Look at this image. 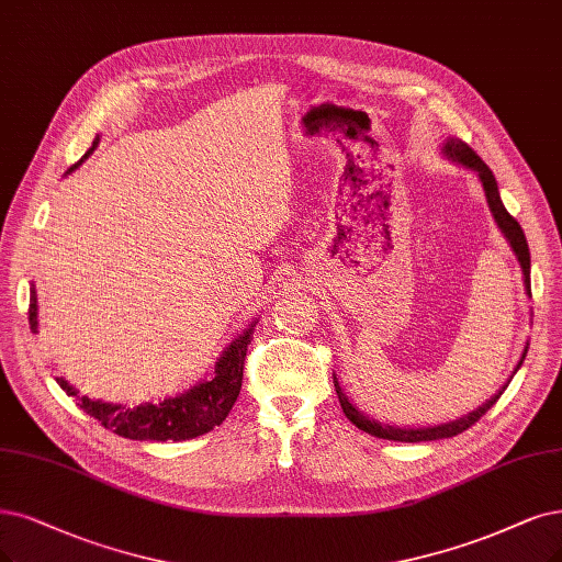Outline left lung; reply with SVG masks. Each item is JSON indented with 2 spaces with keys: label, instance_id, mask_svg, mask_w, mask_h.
Listing matches in <instances>:
<instances>
[{
  "label": "left lung",
  "instance_id": "left-lung-1",
  "mask_svg": "<svg viewBox=\"0 0 562 562\" xmlns=\"http://www.w3.org/2000/svg\"><path fill=\"white\" fill-rule=\"evenodd\" d=\"M442 153L447 155V159H451V161H456V164H461V166H465V169H472V171H476V176H480V180H482V184H484V192H486V201H488L491 213H493L497 226H501V232L505 234V238L509 240V245H512V249H514V255H516L518 263H521V268H524V278H526L524 282H526V289H528V294H530V249H528V240H526V234H524L521 224H518V222L507 213V207L503 205V199H501V192H497V182H495L493 171L482 161V157L470 148L468 143H463V140H459V138H447ZM526 355H528V347L524 349L521 361H518L516 370L521 368ZM516 370H514V372H516ZM334 384H336V393H338V398H340L345 417H347L351 424H355L357 428L366 430L368 435H375V438L393 440V442H430V440L453 438V435H459V432L468 430L472 424L480 422V419L484 417V414L497 403V398L503 396V391H505V386H507L509 382H507L501 391H497L491 401H486L480 409L470 412L468 417H461V419L449 422V424H440V426H428V428H398V426H386V424L382 426V424H378L375 419L366 417L363 412H359L355 405H351V403L347 401V396L342 393V389H340V384H338L336 378H334Z\"/></svg>",
  "mask_w": 562,
  "mask_h": 562
}]
</instances>
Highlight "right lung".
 <instances>
[{
    "label": "right lung",
    "instance_id": "add662e5",
    "mask_svg": "<svg viewBox=\"0 0 562 562\" xmlns=\"http://www.w3.org/2000/svg\"><path fill=\"white\" fill-rule=\"evenodd\" d=\"M94 145H97V140H94ZM94 145L90 148V153L94 150ZM78 164H74V169ZM36 324H38L36 322V292H34V286H30V328H32V334H38ZM252 326L243 330V336H238L232 345L222 351V357L215 366V375L211 380H203L196 386L180 393V396L164 398L157 405L145 403L138 407H124V405H113V403L90 401L88 396H78V391L67 380L57 378V384L61 386V391H67V396H76L80 409H86L90 417H94L103 428L113 430L115 435H122V438L155 440V442L192 440V438H199V435H203V432H211L215 426H220L226 419V414L232 412L238 393H240V384H243L247 345H249V340H252V334H255Z\"/></svg>",
    "mask_w": 562,
    "mask_h": 562
}]
</instances>
